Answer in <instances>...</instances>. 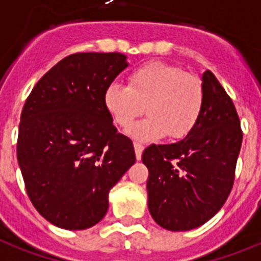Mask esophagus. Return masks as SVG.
I'll use <instances>...</instances> for the list:
<instances>
[{
    "mask_svg": "<svg viewBox=\"0 0 261 261\" xmlns=\"http://www.w3.org/2000/svg\"><path fill=\"white\" fill-rule=\"evenodd\" d=\"M133 145H135L136 159H137V160H140V159H141V154H143L144 145H143V144H141V143H137V141H136V143L133 144Z\"/></svg>",
    "mask_w": 261,
    "mask_h": 261,
    "instance_id": "34e87169",
    "label": "esophagus"
}]
</instances>
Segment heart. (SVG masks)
Segmentation results:
<instances>
[{"label":"heart","instance_id":"obj_1","mask_svg":"<svg viewBox=\"0 0 261 261\" xmlns=\"http://www.w3.org/2000/svg\"><path fill=\"white\" fill-rule=\"evenodd\" d=\"M203 81L193 73L167 62H146L133 69L128 87L120 83L108 85L104 104L113 121L126 128L148 112V117L129 129L141 141L168 135L182 139L199 121L204 108Z\"/></svg>","mask_w":261,"mask_h":261}]
</instances>
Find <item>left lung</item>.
I'll use <instances>...</instances> for the list:
<instances>
[{
  "mask_svg": "<svg viewBox=\"0 0 261 261\" xmlns=\"http://www.w3.org/2000/svg\"><path fill=\"white\" fill-rule=\"evenodd\" d=\"M205 98L199 121L184 139L149 145L143 163L148 208L160 227L189 231L210 220L227 201L243 141L231 97L211 70L203 73Z\"/></svg>",
  "mask_w": 261,
  "mask_h": 261,
  "instance_id": "1",
  "label": "left lung"
}]
</instances>
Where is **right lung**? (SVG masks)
Here are the masks:
<instances>
[{
  "label": "right lung",
  "instance_id": "obj_1",
  "mask_svg": "<svg viewBox=\"0 0 261 261\" xmlns=\"http://www.w3.org/2000/svg\"><path fill=\"white\" fill-rule=\"evenodd\" d=\"M128 66L121 53H74L41 77L21 113L17 160L34 208L64 229L105 216L108 195L136 163L104 104L108 85Z\"/></svg>",
  "mask_w": 261,
  "mask_h": 261
}]
</instances>
